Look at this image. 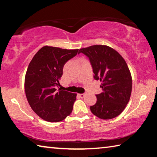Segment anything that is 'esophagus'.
<instances>
[{
	"mask_svg": "<svg viewBox=\"0 0 157 157\" xmlns=\"http://www.w3.org/2000/svg\"><path fill=\"white\" fill-rule=\"evenodd\" d=\"M86 95V93H84V94H79V96L80 97V98H84Z\"/></svg>",
	"mask_w": 157,
	"mask_h": 157,
	"instance_id": "1",
	"label": "esophagus"
}]
</instances>
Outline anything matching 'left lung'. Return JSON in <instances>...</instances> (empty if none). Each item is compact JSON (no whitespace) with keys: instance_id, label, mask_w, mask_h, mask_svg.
Wrapping results in <instances>:
<instances>
[{"instance_id":"1","label":"left lung","mask_w":157,"mask_h":157,"mask_svg":"<svg viewBox=\"0 0 157 157\" xmlns=\"http://www.w3.org/2000/svg\"><path fill=\"white\" fill-rule=\"evenodd\" d=\"M89 58L94 78L102 82V93L97 94V102L90 107L91 112L98 118L108 120L118 116L128 103L132 93V80L125 61L111 48L94 45L81 48Z\"/></svg>"}]
</instances>
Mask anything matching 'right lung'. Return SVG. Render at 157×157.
Wrapping results in <instances>:
<instances>
[{
  "mask_svg": "<svg viewBox=\"0 0 157 157\" xmlns=\"http://www.w3.org/2000/svg\"><path fill=\"white\" fill-rule=\"evenodd\" d=\"M78 52V49L44 46L31 60L25 78V95L33 110L44 120L56 123L72 112L77 94L55 86L59 84L63 66Z\"/></svg>",
  "mask_w": 157,
  "mask_h": 157,
  "instance_id": "1",
  "label": "right lung"
}]
</instances>
